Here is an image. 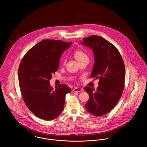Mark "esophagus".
Returning a JSON list of instances; mask_svg holds the SVG:
<instances>
[{"instance_id": "obj_1", "label": "esophagus", "mask_w": 147, "mask_h": 147, "mask_svg": "<svg viewBox=\"0 0 147 147\" xmlns=\"http://www.w3.org/2000/svg\"><path fill=\"white\" fill-rule=\"evenodd\" d=\"M82 91H83V89L80 88H75L72 90V92H80Z\"/></svg>"}]
</instances>
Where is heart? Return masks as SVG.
<instances>
[{
  "instance_id": "b5f03b06",
  "label": "heart",
  "mask_w": 147,
  "mask_h": 147,
  "mask_svg": "<svg viewBox=\"0 0 147 147\" xmlns=\"http://www.w3.org/2000/svg\"><path fill=\"white\" fill-rule=\"evenodd\" d=\"M74 56L77 61L79 62V61L84 59L85 58H87V55L84 53L83 51L81 50H76L74 53Z\"/></svg>"
}]
</instances>
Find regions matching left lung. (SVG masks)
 I'll list each match as a JSON object with an SVG mask.
<instances>
[{
    "instance_id": "obj_1",
    "label": "left lung",
    "mask_w": 147,
    "mask_h": 147,
    "mask_svg": "<svg viewBox=\"0 0 147 147\" xmlns=\"http://www.w3.org/2000/svg\"><path fill=\"white\" fill-rule=\"evenodd\" d=\"M82 45L93 50L94 64L90 77L99 79L94 91L89 86L84 90L89 94L85 106L90 113L102 116L112 110L120 100L124 89L125 67L118 49L112 43L98 36L83 40Z\"/></svg>"
}]
</instances>
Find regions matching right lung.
<instances>
[{
  "label": "right lung",
  "mask_w": 147,
  "mask_h": 147,
  "mask_svg": "<svg viewBox=\"0 0 147 147\" xmlns=\"http://www.w3.org/2000/svg\"><path fill=\"white\" fill-rule=\"evenodd\" d=\"M72 43L43 40L25 54L20 64L18 76L22 97L28 108L39 118L51 121L63 111L65 94L71 89L65 84L54 89L49 80L59 68L63 51Z\"/></svg>",
  "instance_id": "right-lung-1"
}]
</instances>
